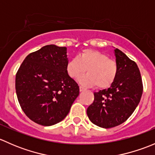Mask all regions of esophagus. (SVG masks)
Here are the masks:
<instances>
[{
	"label": "esophagus",
	"instance_id": "34e87169",
	"mask_svg": "<svg viewBox=\"0 0 155 155\" xmlns=\"http://www.w3.org/2000/svg\"><path fill=\"white\" fill-rule=\"evenodd\" d=\"M85 90H86V89H85V87H83L82 86H79V91H85Z\"/></svg>",
	"mask_w": 155,
	"mask_h": 155
}]
</instances>
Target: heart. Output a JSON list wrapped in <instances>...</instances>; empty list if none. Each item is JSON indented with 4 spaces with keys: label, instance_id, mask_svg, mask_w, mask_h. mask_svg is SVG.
I'll list each match as a JSON object with an SVG mask.
<instances>
[{
    "label": "heart",
    "instance_id": "b5f03b06",
    "mask_svg": "<svg viewBox=\"0 0 155 155\" xmlns=\"http://www.w3.org/2000/svg\"><path fill=\"white\" fill-rule=\"evenodd\" d=\"M86 69L88 73L79 78V83L85 86L96 85L101 89L110 87L118 71L116 62L109 59L107 54L90 48L83 50L79 56L72 58L67 63V72L73 79L79 77Z\"/></svg>",
    "mask_w": 155,
    "mask_h": 155
}]
</instances>
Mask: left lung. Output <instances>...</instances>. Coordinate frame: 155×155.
Returning <instances> with one entry per match:
<instances>
[{"label": "left lung", "mask_w": 155, "mask_h": 155, "mask_svg": "<svg viewBox=\"0 0 155 155\" xmlns=\"http://www.w3.org/2000/svg\"><path fill=\"white\" fill-rule=\"evenodd\" d=\"M118 75L108 89L94 92V102L87 109L93 124L111 128L122 124L134 112L143 91L138 66L118 48L115 49Z\"/></svg>", "instance_id": "1"}]
</instances>
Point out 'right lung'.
Here are the masks:
<instances>
[{"mask_svg":"<svg viewBox=\"0 0 155 155\" xmlns=\"http://www.w3.org/2000/svg\"><path fill=\"white\" fill-rule=\"evenodd\" d=\"M67 48L47 45L30 53L15 76V91L21 109L37 124L61 121L79 94L78 84L66 70Z\"/></svg>","mask_w":155,"mask_h":155,"instance_id":"obj_1","label":"right lung"}]
</instances>
